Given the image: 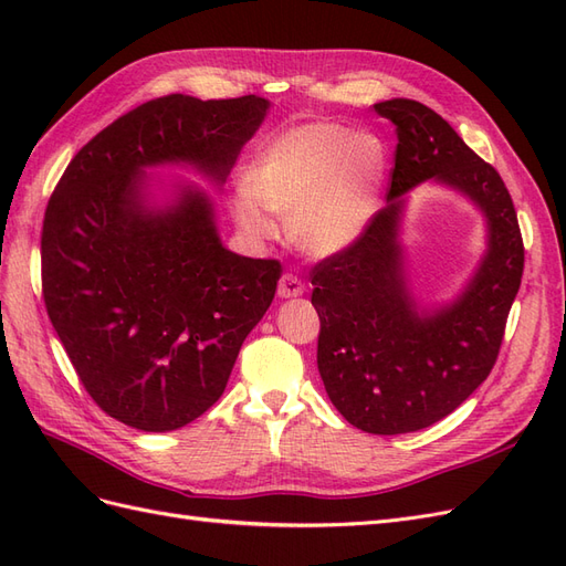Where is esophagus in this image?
Here are the masks:
<instances>
[{
    "label": "esophagus",
    "mask_w": 566,
    "mask_h": 566,
    "mask_svg": "<svg viewBox=\"0 0 566 566\" xmlns=\"http://www.w3.org/2000/svg\"><path fill=\"white\" fill-rule=\"evenodd\" d=\"M304 293V283L295 276V273H283L279 281V297L283 300H293Z\"/></svg>",
    "instance_id": "obj_1"
}]
</instances>
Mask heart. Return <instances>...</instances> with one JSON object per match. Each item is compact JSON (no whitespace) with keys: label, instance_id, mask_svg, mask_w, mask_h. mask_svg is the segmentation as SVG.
I'll list each match as a JSON object with an SVG mask.
<instances>
[{"label":"heart","instance_id":"obj_1","mask_svg":"<svg viewBox=\"0 0 566 566\" xmlns=\"http://www.w3.org/2000/svg\"><path fill=\"white\" fill-rule=\"evenodd\" d=\"M387 150L378 134L331 119L287 127L256 153L231 217L250 241L273 233L266 212L285 219L287 238L312 256L352 248L375 210Z\"/></svg>","mask_w":566,"mask_h":566}]
</instances>
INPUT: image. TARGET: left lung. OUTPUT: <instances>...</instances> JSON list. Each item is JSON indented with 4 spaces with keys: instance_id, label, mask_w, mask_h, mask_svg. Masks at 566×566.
Returning a JSON list of instances; mask_svg holds the SVG:
<instances>
[{
    "instance_id": "8db88e82",
    "label": "left lung",
    "mask_w": 566,
    "mask_h": 566,
    "mask_svg": "<svg viewBox=\"0 0 566 566\" xmlns=\"http://www.w3.org/2000/svg\"><path fill=\"white\" fill-rule=\"evenodd\" d=\"M397 125L387 205L358 241L312 269L318 373L333 406L370 434L430 427L482 385L499 358L524 271L517 212L495 169L413 98L373 106ZM432 178L483 212L488 250L453 303L424 307L407 283L405 193Z\"/></svg>"
}]
</instances>
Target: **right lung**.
<instances>
[{"label":"right lung","mask_w":566,"mask_h":566,"mask_svg":"<svg viewBox=\"0 0 566 566\" xmlns=\"http://www.w3.org/2000/svg\"><path fill=\"white\" fill-rule=\"evenodd\" d=\"M269 106L254 94L148 101L82 146L51 193L46 314L90 397L134 430H179L224 394L281 279V262L221 245L200 186L158 196L146 169L191 167L219 188Z\"/></svg>","instance_id":"add662e5"}]
</instances>
